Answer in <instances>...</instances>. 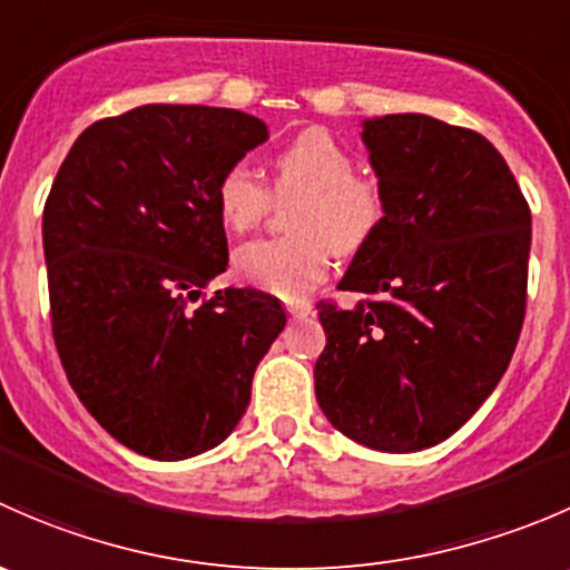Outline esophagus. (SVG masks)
<instances>
[{
	"label": "esophagus",
	"mask_w": 570,
	"mask_h": 570,
	"mask_svg": "<svg viewBox=\"0 0 570 570\" xmlns=\"http://www.w3.org/2000/svg\"><path fill=\"white\" fill-rule=\"evenodd\" d=\"M286 312H289L292 320H301L312 314V303L308 301H286Z\"/></svg>",
	"instance_id": "obj_1"
}]
</instances>
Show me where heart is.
<instances>
[{"label":"heart","instance_id":"b5f03b06","mask_svg":"<svg viewBox=\"0 0 570 570\" xmlns=\"http://www.w3.org/2000/svg\"><path fill=\"white\" fill-rule=\"evenodd\" d=\"M275 195L301 193L289 209V237L256 239L234 253L245 284L281 297L306 295L325 278L333 250L355 256L370 248L389 217L381 181L355 174V157L327 129H303L273 157ZM223 226L243 234L273 206V193L248 165H232L215 187Z\"/></svg>","mask_w":570,"mask_h":570}]
</instances>
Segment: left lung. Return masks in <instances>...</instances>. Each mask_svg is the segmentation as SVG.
<instances>
[{
	"label": "left lung",
	"mask_w": 570,
	"mask_h": 570,
	"mask_svg": "<svg viewBox=\"0 0 570 570\" xmlns=\"http://www.w3.org/2000/svg\"><path fill=\"white\" fill-rule=\"evenodd\" d=\"M389 217L320 301L327 344L317 402L347 439L419 452L450 439L491 396L527 312L532 215L502 154L430 115L366 120Z\"/></svg>",
	"instance_id": "1"
}]
</instances>
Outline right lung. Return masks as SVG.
<instances>
[{"label": "right lung", "instance_id": "add662e5", "mask_svg": "<svg viewBox=\"0 0 570 570\" xmlns=\"http://www.w3.org/2000/svg\"><path fill=\"white\" fill-rule=\"evenodd\" d=\"M267 126L239 109L146 105L77 137L43 206L51 336L112 439L154 461L220 444L286 325L273 295L200 289L226 273L217 178Z\"/></svg>", "mask_w": 570, "mask_h": 570}]
</instances>
